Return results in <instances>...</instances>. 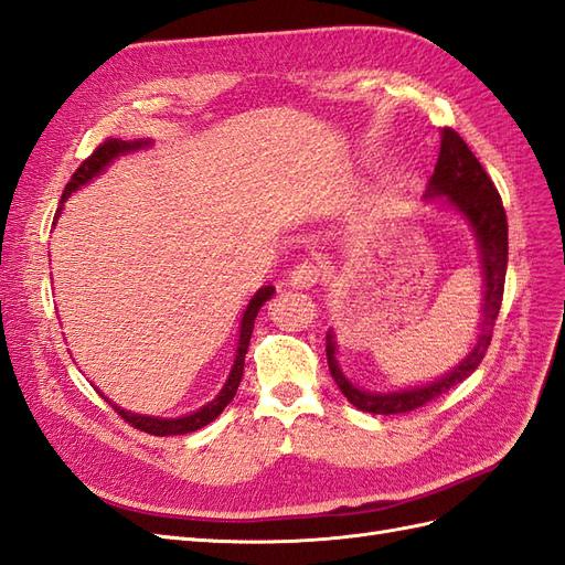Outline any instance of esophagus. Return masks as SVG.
<instances>
[{
    "label": "esophagus",
    "mask_w": 565,
    "mask_h": 565,
    "mask_svg": "<svg viewBox=\"0 0 565 565\" xmlns=\"http://www.w3.org/2000/svg\"><path fill=\"white\" fill-rule=\"evenodd\" d=\"M321 279V267L312 260H305L300 265H296L288 274V286L294 288H312L317 286Z\"/></svg>",
    "instance_id": "obj_1"
}]
</instances>
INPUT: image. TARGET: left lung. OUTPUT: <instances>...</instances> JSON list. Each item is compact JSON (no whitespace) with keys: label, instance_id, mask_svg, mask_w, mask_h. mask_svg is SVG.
<instances>
[{"label":"left lung","instance_id":"obj_1","mask_svg":"<svg viewBox=\"0 0 565 565\" xmlns=\"http://www.w3.org/2000/svg\"><path fill=\"white\" fill-rule=\"evenodd\" d=\"M426 199H445L443 203L455 207V211L471 224L473 236L480 250V267H482V310H480V333L478 341L466 354L452 372L443 379L416 385L409 391H393V393H369L345 379L335 360V335L327 333V360L329 372L341 393L350 399L352 407L369 414H405L412 409L424 407L426 402L440 397L457 383L469 379L478 364L482 362L492 341L494 321L502 308L504 296V279H507V257H509V224L507 213L488 172L482 170L473 151L466 147V141L452 130L445 127L440 139V156L435 170L428 180Z\"/></svg>","mask_w":565,"mask_h":565}]
</instances>
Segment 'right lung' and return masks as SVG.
<instances>
[{"instance_id": "1", "label": "right lung", "mask_w": 565, "mask_h": 565, "mask_svg": "<svg viewBox=\"0 0 565 565\" xmlns=\"http://www.w3.org/2000/svg\"><path fill=\"white\" fill-rule=\"evenodd\" d=\"M149 139H137V141H122V139H106L99 149H96L87 160H83V166H79L71 182L66 184V191H63L61 196V203H66V199L71 196L73 191H77L79 186H85L87 182H92L94 177H99L106 166H110L113 160H116L118 156H125V153H132V151H139V149H147L149 147ZM61 215V207L56 217ZM56 224V222H54ZM274 296V286H263L260 291H257L248 308L244 312V317H241V327H238V345H236V358H234V366L230 372V379L227 383L222 385L220 395L207 402V405H203L199 412H191L186 416H177V418H163V416H147V414H135V412H125L122 407L113 405V409H116L127 424L135 426L137 430H143L149 435H158V438H163V435H184V433H193L199 430L203 426H207L211 422H215V418L222 414V409L230 405V402L234 399L236 395V388L241 383V376H244V362H246V352H248V343H250V333H253V327H255V317L257 312H260L263 305ZM110 402V399H108Z\"/></svg>"}]
</instances>
